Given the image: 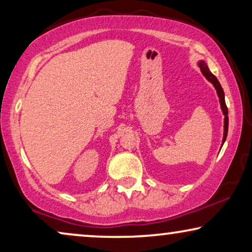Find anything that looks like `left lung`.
Wrapping results in <instances>:
<instances>
[{
  "mask_svg": "<svg viewBox=\"0 0 252 252\" xmlns=\"http://www.w3.org/2000/svg\"><path fill=\"white\" fill-rule=\"evenodd\" d=\"M198 66H199V68H201V72L203 73V75H204V77L208 79L210 82H211V84L213 85V87L216 88L217 94H218L220 106H221L222 113H223V116H225V118H223V137H222V144H223V143H225V141H226L227 133H228V110H227V106H226L223 89L221 88V85H220L218 79H217L215 75L211 73V71L209 70L208 65H206L204 61H199L198 62ZM222 144H221V147H222Z\"/></svg>",
  "mask_w": 252,
  "mask_h": 252,
  "instance_id": "left-lung-1",
  "label": "left lung"
}]
</instances>
